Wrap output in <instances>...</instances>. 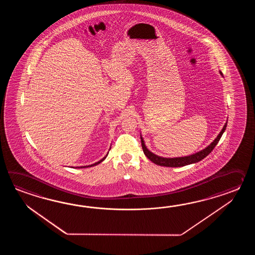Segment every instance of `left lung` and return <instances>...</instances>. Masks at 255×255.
Wrapping results in <instances>:
<instances>
[{"label":"left lung","mask_w":255,"mask_h":255,"mask_svg":"<svg viewBox=\"0 0 255 255\" xmlns=\"http://www.w3.org/2000/svg\"><path fill=\"white\" fill-rule=\"evenodd\" d=\"M221 76H223L222 72L220 71ZM227 127V122L225 123V125L223 127L222 131L220 132V134L217 135L216 138L212 142L209 146L205 147L204 149H202L201 151L197 152L195 154H192L190 156H186V157H162L157 156L156 154L152 153L146 148V145H145V141L143 139V137L140 135L141 138V145H142V148L144 154L146 155V157L151 160L152 162L159 165V166H163V167H171V168H177V167H183L186 165H190L192 163H197L201 161V159H203L204 157H206L213 150V148L215 147L218 142L221 139L223 132L226 129Z\"/></svg>","instance_id":"8db88e82"}]
</instances>
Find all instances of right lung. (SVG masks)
<instances>
[{
  "label": "right lung",
  "instance_id": "obj_1",
  "mask_svg": "<svg viewBox=\"0 0 255 255\" xmlns=\"http://www.w3.org/2000/svg\"><path fill=\"white\" fill-rule=\"evenodd\" d=\"M111 148V147H110ZM110 148H109V150H110ZM108 155H109V153L107 154V156L106 157H104L102 159H100L99 161H98V162L94 163V164H91V165H88V166H81V167H77L76 168H88V167H94V166H97L98 164H99V163L102 162L103 161L104 159L106 158V157H108Z\"/></svg>",
  "mask_w": 255,
  "mask_h": 255
}]
</instances>
